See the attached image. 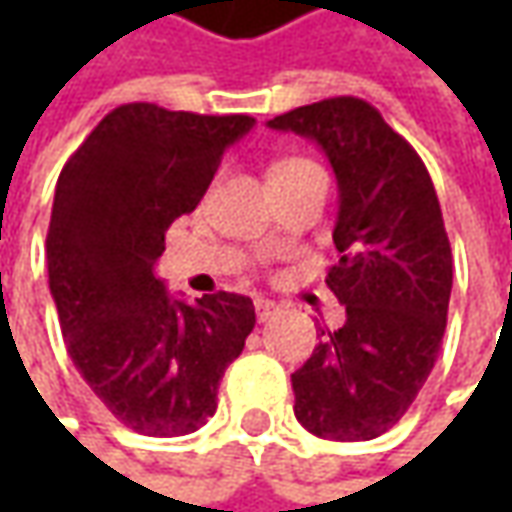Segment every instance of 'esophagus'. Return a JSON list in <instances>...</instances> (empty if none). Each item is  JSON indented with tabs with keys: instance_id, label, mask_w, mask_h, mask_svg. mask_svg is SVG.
Instances as JSON below:
<instances>
[{
	"instance_id": "1",
	"label": "esophagus",
	"mask_w": 512,
	"mask_h": 512,
	"mask_svg": "<svg viewBox=\"0 0 512 512\" xmlns=\"http://www.w3.org/2000/svg\"><path fill=\"white\" fill-rule=\"evenodd\" d=\"M279 313V305L276 302H270V299H256V316H259V322H267L270 316H276Z\"/></svg>"
}]
</instances>
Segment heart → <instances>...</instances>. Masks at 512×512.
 <instances>
[{
    "label": "heart",
    "mask_w": 512,
    "mask_h": 512,
    "mask_svg": "<svg viewBox=\"0 0 512 512\" xmlns=\"http://www.w3.org/2000/svg\"><path fill=\"white\" fill-rule=\"evenodd\" d=\"M313 162H307V159H299V156H290V159H279V162H273L270 165V173L267 176H279V173H293V170H302L310 168Z\"/></svg>",
    "instance_id": "1"
}]
</instances>
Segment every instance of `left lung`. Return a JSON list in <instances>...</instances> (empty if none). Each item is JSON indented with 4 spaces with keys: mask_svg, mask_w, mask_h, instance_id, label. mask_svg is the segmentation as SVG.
I'll list each match as a JSON object with an SVG mask.
<instances>
[{
    "mask_svg": "<svg viewBox=\"0 0 512 512\" xmlns=\"http://www.w3.org/2000/svg\"><path fill=\"white\" fill-rule=\"evenodd\" d=\"M313 139L339 182L327 287L344 325L293 376L296 419L319 439L367 442L407 413L442 347L453 256L433 179L382 113L356 96L267 122Z\"/></svg>",
    "mask_w": 512,
    "mask_h": 512,
    "instance_id": "8db88e82",
    "label": "left lung"
}]
</instances>
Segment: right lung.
<instances>
[{
  "label": "right lung",
  "mask_w": 512,
  "mask_h": 512,
  "mask_svg": "<svg viewBox=\"0 0 512 512\" xmlns=\"http://www.w3.org/2000/svg\"><path fill=\"white\" fill-rule=\"evenodd\" d=\"M256 125L130 102L110 110L65 162L48 227V279L82 379L142 436H185L216 413V393L250 330L247 296L187 305L156 276L168 227L202 202L225 150Z\"/></svg>",
  "instance_id": "obj_1"
}]
</instances>
